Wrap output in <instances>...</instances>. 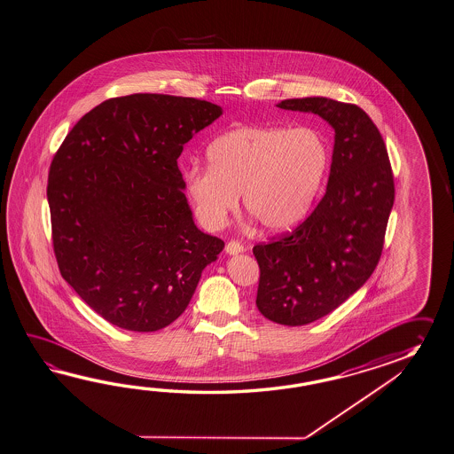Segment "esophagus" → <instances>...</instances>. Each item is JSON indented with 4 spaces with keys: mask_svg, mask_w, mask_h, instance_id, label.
<instances>
[{
    "mask_svg": "<svg viewBox=\"0 0 454 454\" xmlns=\"http://www.w3.org/2000/svg\"><path fill=\"white\" fill-rule=\"evenodd\" d=\"M225 254H243L242 243L235 242V240H231V242L227 243V245H225Z\"/></svg>",
    "mask_w": 454,
    "mask_h": 454,
    "instance_id": "34e87169",
    "label": "esophagus"
}]
</instances>
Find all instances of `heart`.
Instances as JSON below:
<instances>
[{"instance_id":"1","label":"heart","mask_w":454,"mask_h":454,"mask_svg":"<svg viewBox=\"0 0 454 454\" xmlns=\"http://www.w3.org/2000/svg\"><path fill=\"white\" fill-rule=\"evenodd\" d=\"M207 168L188 169L186 192L200 221L217 227L243 207L260 227L283 232L309 211L328 167V147L310 127L235 129L207 147Z\"/></svg>"}]
</instances>
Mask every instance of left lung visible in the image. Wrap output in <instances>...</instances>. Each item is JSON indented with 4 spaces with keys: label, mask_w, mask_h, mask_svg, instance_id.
Returning a JSON list of instances; mask_svg holds the SVG:
<instances>
[{
    "label": "left lung",
    "mask_w": 454,
    "mask_h": 454,
    "mask_svg": "<svg viewBox=\"0 0 454 454\" xmlns=\"http://www.w3.org/2000/svg\"><path fill=\"white\" fill-rule=\"evenodd\" d=\"M278 107L312 113L335 130L327 191L294 232L254 247L256 307L271 322L299 327L341 306L380 262L394 206V178L378 127L355 105L322 96Z\"/></svg>",
    "instance_id": "left-lung-1"
}]
</instances>
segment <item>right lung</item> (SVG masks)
Segmentation results:
<instances>
[{
	"label": "right lung",
	"instance_id": "obj_1",
	"mask_svg": "<svg viewBox=\"0 0 454 454\" xmlns=\"http://www.w3.org/2000/svg\"><path fill=\"white\" fill-rule=\"evenodd\" d=\"M221 116V106L194 98H113L82 117L53 157L47 200L57 263L109 324L167 327L223 250L196 227L176 161Z\"/></svg>",
	"mask_w": 454,
	"mask_h": 454
}]
</instances>
